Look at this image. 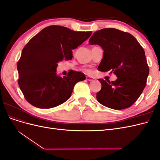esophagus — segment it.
<instances>
[{
    "mask_svg": "<svg viewBox=\"0 0 160 160\" xmlns=\"http://www.w3.org/2000/svg\"><path fill=\"white\" fill-rule=\"evenodd\" d=\"M86 79L88 80V81H93L94 78H93V77H90V76H87L86 77Z\"/></svg>",
    "mask_w": 160,
    "mask_h": 160,
    "instance_id": "esophagus-1",
    "label": "esophagus"
}]
</instances>
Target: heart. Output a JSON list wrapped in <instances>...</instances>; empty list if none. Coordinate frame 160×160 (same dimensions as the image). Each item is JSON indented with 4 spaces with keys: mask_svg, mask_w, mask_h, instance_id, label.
Here are the masks:
<instances>
[{
    "mask_svg": "<svg viewBox=\"0 0 160 160\" xmlns=\"http://www.w3.org/2000/svg\"><path fill=\"white\" fill-rule=\"evenodd\" d=\"M83 71H84L85 72H87V73H89V72H91L90 70H89V69H84Z\"/></svg>",
    "mask_w": 160,
    "mask_h": 160,
    "instance_id": "obj_1",
    "label": "heart"
}]
</instances>
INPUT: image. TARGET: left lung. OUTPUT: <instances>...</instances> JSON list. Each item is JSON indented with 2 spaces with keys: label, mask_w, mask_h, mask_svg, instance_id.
Returning a JSON list of instances; mask_svg holds the SVG:
<instances>
[{
  "label": "left lung",
  "mask_w": 160,
  "mask_h": 160,
  "mask_svg": "<svg viewBox=\"0 0 160 160\" xmlns=\"http://www.w3.org/2000/svg\"><path fill=\"white\" fill-rule=\"evenodd\" d=\"M103 49L98 66L100 71L117 76L114 81L98 80L101 89L97 93L98 102L113 109H123L138 100L146 85L149 67L143 47L131 34L113 28L96 31L89 41Z\"/></svg>",
  "instance_id": "1"
}]
</instances>
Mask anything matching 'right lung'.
<instances>
[{"label": "right lung", "instance_id": "add662e5", "mask_svg": "<svg viewBox=\"0 0 160 160\" xmlns=\"http://www.w3.org/2000/svg\"><path fill=\"white\" fill-rule=\"evenodd\" d=\"M92 31H74L58 25L47 27L23 48L17 62L18 83L28 103L38 108L57 107L68 100L75 85L85 79L83 72L72 71L61 77L57 63L71 60L72 50L91 36Z\"/></svg>", "mask_w": 160, "mask_h": 160}]
</instances>
